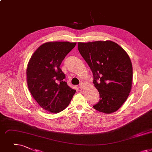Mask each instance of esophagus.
Instances as JSON below:
<instances>
[{"label": "esophagus", "instance_id": "34e87169", "mask_svg": "<svg viewBox=\"0 0 152 152\" xmlns=\"http://www.w3.org/2000/svg\"><path fill=\"white\" fill-rule=\"evenodd\" d=\"M84 86H85V84H84V83H81V84H80V86H79V87H80V88L81 89H83L84 88Z\"/></svg>", "mask_w": 152, "mask_h": 152}]
</instances>
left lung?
Masks as SVG:
<instances>
[{
    "mask_svg": "<svg viewBox=\"0 0 152 152\" xmlns=\"http://www.w3.org/2000/svg\"><path fill=\"white\" fill-rule=\"evenodd\" d=\"M80 54L93 74L100 99L93 107L105 114L119 109L132 84V65L125 51L110 40L77 43Z\"/></svg>",
    "mask_w": 152,
    "mask_h": 152,
    "instance_id": "obj_1",
    "label": "left lung"
}]
</instances>
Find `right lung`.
<instances>
[{
  "instance_id": "add662e5",
  "label": "right lung",
  "mask_w": 152,
  "mask_h": 152,
  "mask_svg": "<svg viewBox=\"0 0 152 152\" xmlns=\"http://www.w3.org/2000/svg\"><path fill=\"white\" fill-rule=\"evenodd\" d=\"M76 43L47 42L34 52L27 68L28 89L37 103L47 111L58 113L68 107L76 90L65 81L60 68Z\"/></svg>"
}]
</instances>
